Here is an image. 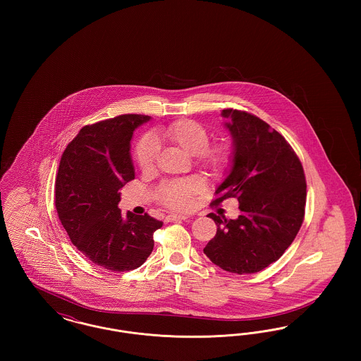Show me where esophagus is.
Returning a JSON list of instances; mask_svg holds the SVG:
<instances>
[{
    "mask_svg": "<svg viewBox=\"0 0 361 361\" xmlns=\"http://www.w3.org/2000/svg\"><path fill=\"white\" fill-rule=\"evenodd\" d=\"M185 219H188L187 215H176V214H173V215H168L165 221L166 222H178V221H185Z\"/></svg>",
    "mask_w": 361,
    "mask_h": 361,
    "instance_id": "1",
    "label": "esophagus"
}]
</instances>
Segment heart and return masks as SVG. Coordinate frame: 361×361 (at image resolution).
Returning <instances> with one entry per match:
<instances>
[{
	"label": "heart",
	"instance_id": "obj_1",
	"mask_svg": "<svg viewBox=\"0 0 361 361\" xmlns=\"http://www.w3.org/2000/svg\"><path fill=\"white\" fill-rule=\"evenodd\" d=\"M159 139L169 142L193 155V162L211 177H222L234 162V150L226 142H209V134L200 123L181 119L173 121L158 133ZM158 158L155 139L143 137L135 147V161L140 172L152 173ZM204 190V183L197 176L177 178L162 184L157 190L158 200L174 211H188L195 196Z\"/></svg>",
	"mask_w": 361,
	"mask_h": 361
}]
</instances>
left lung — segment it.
Segmentation results:
<instances>
[{
  "label": "left lung",
  "instance_id": "8db88e82",
  "mask_svg": "<svg viewBox=\"0 0 361 361\" xmlns=\"http://www.w3.org/2000/svg\"><path fill=\"white\" fill-rule=\"evenodd\" d=\"M222 115L231 119L234 162L212 204L235 197L240 214L234 221L207 215L218 228L204 255L227 272L256 274L284 255L303 224L306 177L291 145L268 123L233 108Z\"/></svg>",
  "mask_w": 361,
  "mask_h": 361
}]
</instances>
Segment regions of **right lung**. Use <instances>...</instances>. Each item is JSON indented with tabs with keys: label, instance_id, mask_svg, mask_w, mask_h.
<instances>
[{
	"label": "right lung",
	"instance_id": "add662e5",
	"mask_svg": "<svg viewBox=\"0 0 361 361\" xmlns=\"http://www.w3.org/2000/svg\"><path fill=\"white\" fill-rule=\"evenodd\" d=\"M150 116L121 115L87 124L65 149L55 178V207L71 243L112 272L139 268L152 255L162 222L123 215L121 190L135 178L130 155L134 130Z\"/></svg>",
	"mask_w": 361,
	"mask_h": 361
}]
</instances>
